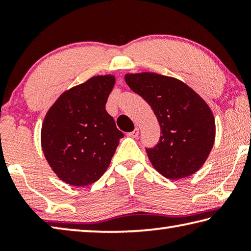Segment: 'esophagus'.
<instances>
[{"label": "esophagus", "mask_w": 251, "mask_h": 251, "mask_svg": "<svg viewBox=\"0 0 251 251\" xmlns=\"http://www.w3.org/2000/svg\"><path fill=\"white\" fill-rule=\"evenodd\" d=\"M129 136V137H133V138H136L137 137V136L139 135V129L138 128H135L133 131H130V133H128L127 134Z\"/></svg>", "instance_id": "esophagus-1"}]
</instances>
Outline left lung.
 I'll return each instance as SVG.
<instances>
[{
	"label": "left lung",
	"instance_id": "left-lung-1",
	"mask_svg": "<svg viewBox=\"0 0 251 251\" xmlns=\"http://www.w3.org/2000/svg\"><path fill=\"white\" fill-rule=\"evenodd\" d=\"M125 82L151 105L159 123V142L146 150L156 171L175 180L201 169L216 136L215 118L206 101L171 76L143 72L126 74Z\"/></svg>",
	"mask_w": 251,
	"mask_h": 251
}]
</instances>
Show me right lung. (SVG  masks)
Wrapping results in <instances>:
<instances>
[{"label":"right lung","instance_id":"obj_1","mask_svg":"<svg viewBox=\"0 0 251 251\" xmlns=\"http://www.w3.org/2000/svg\"><path fill=\"white\" fill-rule=\"evenodd\" d=\"M115 80L110 74L93 76L65 91L46 113L42 150L50 167L66 184L83 187L99 180L124 137L105 109Z\"/></svg>","mask_w":251,"mask_h":251}]
</instances>
